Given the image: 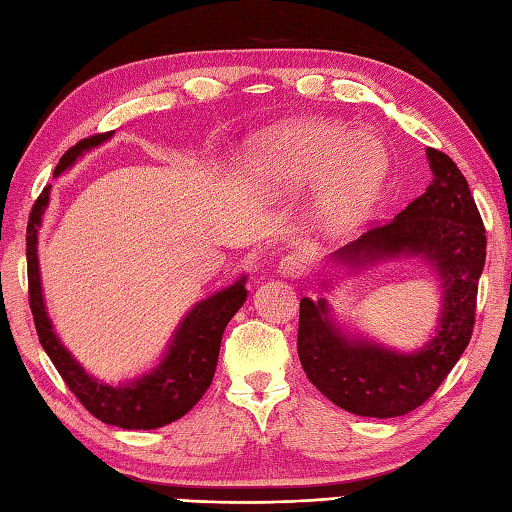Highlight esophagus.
<instances>
[{
    "instance_id": "obj_1",
    "label": "esophagus",
    "mask_w": 512,
    "mask_h": 512,
    "mask_svg": "<svg viewBox=\"0 0 512 512\" xmlns=\"http://www.w3.org/2000/svg\"><path fill=\"white\" fill-rule=\"evenodd\" d=\"M306 270H308V259L303 257V255H297V253L281 257V262L277 266V273L284 277V279L301 277L303 273H306Z\"/></svg>"
}]
</instances>
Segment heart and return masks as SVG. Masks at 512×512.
I'll list each match as a JSON object with an SVG mask.
<instances>
[{
    "mask_svg": "<svg viewBox=\"0 0 512 512\" xmlns=\"http://www.w3.org/2000/svg\"><path fill=\"white\" fill-rule=\"evenodd\" d=\"M253 178L277 193L314 189L312 213L323 233L363 226L383 198L391 158L376 134L330 118L290 123L253 140L246 151Z\"/></svg>",
    "mask_w": 512,
    "mask_h": 512,
    "instance_id": "heart-1",
    "label": "heart"
}]
</instances>
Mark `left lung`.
Listing matches in <instances>:
<instances>
[{
    "label": "left lung",
    "mask_w": 512,
    "mask_h": 512,
    "mask_svg": "<svg viewBox=\"0 0 512 512\" xmlns=\"http://www.w3.org/2000/svg\"><path fill=\"white\" fill-rule=\"evenodd\" d=\"M433 180L394 220L376 226L328 257L361 273L389 259L420 257L442 292L438 325L413 352H398L345 330L325 297L299 303L297 350L303 372L321 394L356 416L396 418L427 402L471 341L477 281L486 259V231L458 165L427 149ZM332 281L323 279L328 292Z\"/></svg>",
    "instance_id": "8db88e82"
}]
</instances>
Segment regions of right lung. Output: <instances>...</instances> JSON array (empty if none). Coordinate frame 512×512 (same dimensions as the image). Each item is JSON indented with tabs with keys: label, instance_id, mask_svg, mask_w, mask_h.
I'll return each mask as SVG.
<instances>
[{
	"label": "right lung",
	"instance_id": "1",
	"mask_svg": "<svg viewBox=\"0 0 512 512\" xmlns=\"http://www.w3.org/2000/svg\"><path fill=\"white\" fill-rule=\"evenodd\" d=\"M112 136L114 132L85 138L79 145L65 151L57 169H54V178L61 176L63 171H68L85 151L103 145ZM50 189L52 187L43 189L39 200L32 206L26 235L28 295L39 343L50 356L54 367H57L65 385L74 391V396L81 400V405L94 418L121 429L165 427V424L178 420L184 413L191 411L195 402L209 389L215 374L217 356H220L224 328L246 301L248 277L242 275L231 286L217 290L213 295L195 303L184 314L178 328L173 330L171 341L165 354H162L160 363L151 367L149 372L118 385L105 383V380H99L90 372H85V367L61 343L46 310L37 244L43 213H46L50 202Z\"/></svg>",
	"mask_w": 512,
	"mask_h": 512
}]
</instances>
